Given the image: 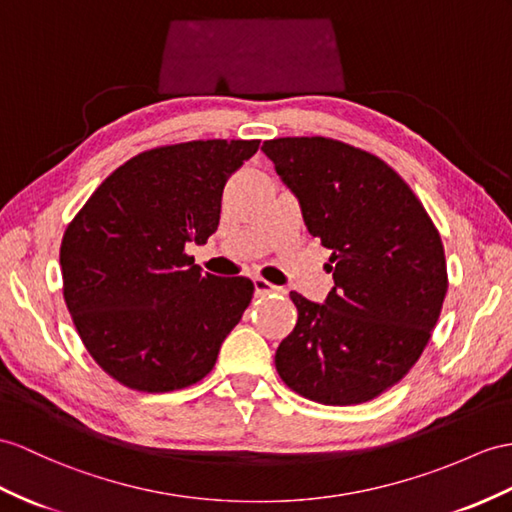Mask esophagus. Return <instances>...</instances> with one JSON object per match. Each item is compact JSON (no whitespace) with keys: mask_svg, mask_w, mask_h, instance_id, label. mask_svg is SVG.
<instances>
[{"mask_svg":"<svg viewBox=\"0 0 512 512\" xmlns=\"http://www.w3.org/2000/svg\"><path fill=\"white\" fill-rule=\"evenodd\" d=\"M254 289H256V295H269V293H282L280 286L267 282L265 278H254Z\"/></svg>","mask_w":512,"mask_h":512,"instance_id":"esophagus-1","label":"esophagus"}]
</instances>
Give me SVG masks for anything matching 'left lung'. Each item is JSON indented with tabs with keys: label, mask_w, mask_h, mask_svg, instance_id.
I'll list each match as a JSON object with an SVG mask.
<instances>
[{
	"label": "left lung",
	"mask_w": 512,
	"mask_h": 512,
	"mask_svg": "<svg viewBox=\"0 0 512 512\" xmlns=\"http://www.w3.org/2000/svg\"><path fill=\"white\" fill-rule=\"evenodd\" d=\"M299 199L308 232L328 247L334 286L315 304L291 291L293 332L276 369L308 400L352 406L413 367L441 315L447 267L441 234L384 160L326 136L263 143Z\"/></svg>",
	"instance_id": "8db88e82"
}]
</instances>
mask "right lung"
<instances>
[{"mask_svg": "<svg viewBox=\"0 0 512 512\" xmlns=\"http://www.w3.org/2000/svg\"><path fill=\"white\" fill-rule=\"evenodd\" d=\"M258 145L147 149L112 171L67 226L62 295L84 347L119 384L167 393L213 371L254 282L202 273L184 247L217 230L223 186Z\"/></svg>", "mask_w": 512, "mask_h": 512, "instance_id": "add662e5", "label": "right lung"}]
</instances>
